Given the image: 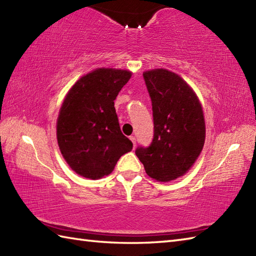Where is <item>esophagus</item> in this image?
Wrapping results in <instances>:
<instances>
[{"label":"esophagus","instance_id":"esophagus-1","mask_svg":"<svg viewBox=\"0 0 256 256\" xmlns=\"http://www.w3.org/2000/svg\"><path fill=\"white\" fill-rule=\"evenodd\" d=\"M130 140H132L133 146H134V148H135V146H136V138H135V136H130Z\"/></svg>","mask_w":256,"mask_h":256}]
</instances>
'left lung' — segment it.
<instances>
[{
  "mask_svg": "<svg viewBox=\"0 0 256 256\" xmlns=\"http://www.w3.org/2000/svg\"><path fill=\"white\" fill-rule=\"evenodd\" d=\"M143 77L152 101L154 136L150 146H138L135 154L150 178L170 182L184 175L202 150V108L186 81L170 70H148Z\"/></svg>",
  "mask_w": 256,
  "mask_h": 256,
  "instance_id": "1",
  "label": "left lung"
}]
</instances>
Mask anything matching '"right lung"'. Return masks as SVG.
<instances>
[{"mask_svg": "<svg viewBox=\"0 0 256 256\" xmlns=\"http://www.w3.org/2000/svg\"><path fill=\"white\" fill-rule=\"evenodd\" d=\"M128 70L99 68L81 77L59 111L57 140L64 158L78 175L99 179L111 174L133 144L120 128L114 108L131 78Z\"/></svg>", "mask_w": 256, "mask_h": 256, "instance_id": "obj_1", "label": "right lung"}]
</instances>
